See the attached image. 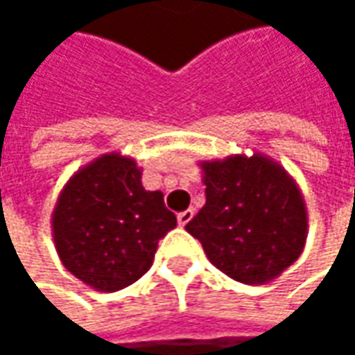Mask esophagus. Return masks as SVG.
Returning a JSON list of instances; mask_svg holds the SVG:
<instances>
[{
    "label": "esophagus",
    "instance_id": "34e87169",
    "mask_svg": "<svg viewBox=\"0 0 355 355\" xmlns=\"http://www.w3.org/2000/svg\"><path fill=\"white\" fill-rule=\"evenodd\" d=\"M191 218H193V209H184V211H180V214L177 216L178 226H184V224H189V222H191Z\"/></svg>",
    "mask_w": 355,
    "mask_h": 355
}]
</instances>
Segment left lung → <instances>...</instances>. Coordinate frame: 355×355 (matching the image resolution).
I'll use <instances>...</instances> for the list:
<instances>
[{"instance_id":"8db88e82","label":"left lung","mask_w":355,"mask_h":355,"mask_svg":"<svg viewBox=\"0 0 355 355\" xmlns=\"http://www.w3.org/2000/svg\"><path fill=\"white\" fill-rule=\"evenodd\" d=\"M205 205L184 226L228 277L261 286L302 254L309 236L304 195L273 158L252 152L201 160Z\"/></svg>"}]
</instances>
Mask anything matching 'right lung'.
Listing matches in <instances>:
<instances>
[{"instance_id":"right-lung-1","label":"right lung","mask_w":355,"mask_h":355,"mask_svg":"<svg viewBox=\"0 0 355 355\" xmlns=\"http://www.w3.org/2000/svg\"><path fill=\"white\" fill-rule=\"evenodd\" d=\"M177 226L162 191H146L141 168L108 152L63 184L51 232L63 267L96 292L137 282L154 263L158 241Z\"/></svg>"}]
</instances>
